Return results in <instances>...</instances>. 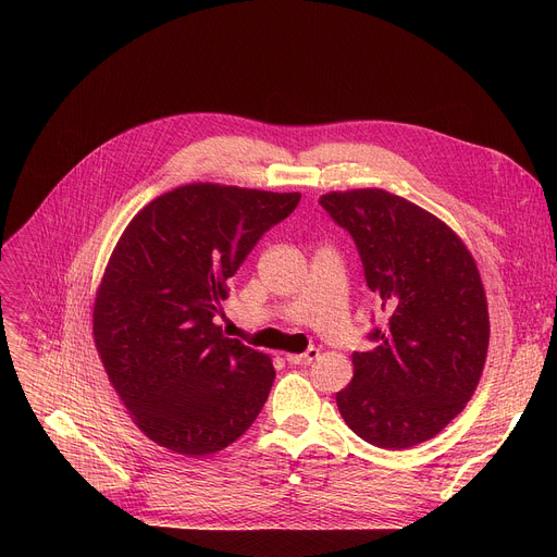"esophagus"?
I'll use <instances>...</instances> for the list:
<instances>
[{
    "label": "esophagus",
    "mask_w": 557,
    "mask_h": 557,
    "mask_svg": "<svg viewBox=\"0 0 557 557\" xmlns=\"http://www.w3.org/2000/svg\"><path fill=\"white\" fill-rule=\"evenodd\" d=\"M284 359H286L290 366H309L313 359H318V349L311 347V349H307L305 355H284Z\"/></svg>",
    "instance_id": "1"
}]
</instances>
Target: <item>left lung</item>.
Masks as SVG:
<instances>
[{"label": "left lung", "mask_w": 557, "mask_h": 557, "mask_svg": "<svg viewBox=\"0 0 557 557\" xmlns=\"http://www.w3.org/2000/svg\"><path fill=\"white\" fill-rule=\"evenodd\" d=\"M359 248L366 282L388 311L374 349L355 352V376L336 393L345 424L382 449L441 433L483 374L490 315L472 252L420 205L386 189L320 196Z\"/></svg>", "instance_id": "obj_1"}]
</instances>
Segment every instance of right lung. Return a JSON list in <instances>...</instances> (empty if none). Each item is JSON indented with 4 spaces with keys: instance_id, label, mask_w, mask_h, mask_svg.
I'll return each mask as SVG.
<instances>
[{
    "instance_id": "right-lung-1",
    "label": "right lung",
    "mask_w": 557,
    "mask_h": 557,
    "mask_svg": "<svg viewBox=\"0 0 557 557\" xmlns=\"http://www.w3.org/2000/svg\"><path fill=\"white\" fill-rule=\"evenodd\" d=\"M300 194L214 183L175 187L139 210L116 242L92 311L103 370L137 429L183 456L225 449L255 422L271 357L214 323L225 280Z\"/></svg>"
}]
</instances>
